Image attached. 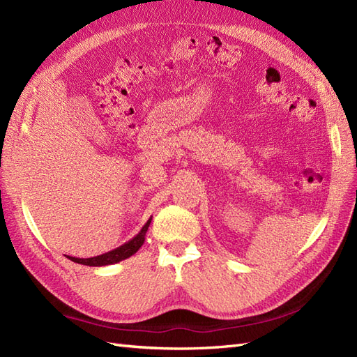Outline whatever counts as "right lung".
<instances>
[{"mask_svg": "<svg viewBox=\"0 0 357 357\" xmlns=\"http://www.w3.org/2000/svg\"><path fill=\"white\" fill-rule=\"evenodd\" d=\"M150 222H152V218L147 220V223L143 226L142 231H139L132 240H129L128 243L122 244L121 247L114 248V250H110V252H107L100 256L88 257V259H80V257H73V256H67V257L75 264H82V265H88V266H105V265H113V264L121 262V261H123V259H128L129 256L137 253L138 248L143 245Z\"/></svg>", "mask_w": 357, "mask_h": 357, "instance_id": "add662e5", "label": "right lung"}]
</instances>
